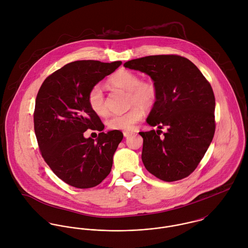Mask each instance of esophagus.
Segmentation results:
<instances>
[{
	"label": "esophagus",
	"mask_w": 248,
	"mask_h": 248,
	"mask_svg": "<svg viewBox=\"0 0 248 248\" xmlns=\"http://www.w3.org/2000/svg\"><path fill=\"white\" fill-rule=\"evenodd\" d=\"M133 135V133L132 132H123V136L125 137V138H129L130 136H132Z\"/></svg>",
	"instance_id": "34e87169"
}]
</instances>
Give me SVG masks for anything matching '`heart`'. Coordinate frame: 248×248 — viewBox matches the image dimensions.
<instances>
[{
	"mask_svg": "<svg viewBox=\"0 0 248 248\" xmlns=\"http://www.w3.org/2000/svg\"><path fill=\"white\" fill-rule=\"evenodd\" d=\"M109 83L114 87L129 92V104L133 107L125 113L112 114L107 120V126L109 130H131L141 119V108L148 110L155 105L157 98V89L152 81H142L136 73L126 70L114 73L109 79ZM88 101L94 113L100 116L106 115L108 109L103 89L100 85H95L91 90Z\"/></svg>",
	"mask_w": 248,
	"mask_h": 248,
	"instance_id": "obj_1",
	"label": "heart"
}]
</instances>
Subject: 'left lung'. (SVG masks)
Returning <instances> with one entry per match:
<instances>
[{"label": "left lung", "instance_id": "left-lung-1", "mask_svg": "<svg viewBox=\"0 0 248 248\" xmlns=\"http://www.w3.org/2000/svg\"><path fill=\"white\" fill-rule=\"evenodd\" d=\"M125 68L149 75L157 98L146 121L159 130L140 132L145 168L164 181L188 177L199 165L215 134L212 87L187 58L151 55L134 59ZM168 132L160 137V129Z\"/></svg>", "mask_w": 248, "mask_h": 248}]
</instances>
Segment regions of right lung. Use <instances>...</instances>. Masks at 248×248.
<instances>
[{
  "instance_id": "1",
  "label": "right lung",
  "mask_w": 248,
  "mask_h": 248,
  "mask_svg": "<svg viewBox=\"0 0 248 248\" xmlns=\"http://www.w3.org/2000/svg\"><path fill=\"white\" fill-rule=\"evenodd\" d=\"M120 65L121 61L71 62L46 77L38 92L34 131L42 156L57 177L73 187H94L111 170L123 134L102 132L104 125L91 108L88 96ZM88 128L102 132L95 141L83 137Z\"/></svg>"
}]
</instances>
